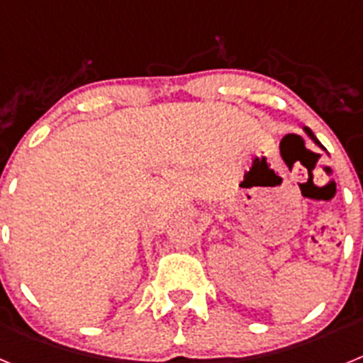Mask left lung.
<instances>
[{
  "instance_id": "left-lung-1",
  "label": "left lung",
  "mask_w": 363,
  "mask_h": 363,
  "mask_svg": "<svg viewBox=\"0 0 363 363\" xmlns=\"http://www.w3.org/2000/svg\"><path fill=\"white\" fill-rule=\"evenodd\" d=\"M306 133H307V134H309V136H311V138H313L314 142H316V143H318V145H320V142H318V140H316V138H314V134H313V133H311V130H309V129H306Z\"/></svg>"
}]
</instances>
